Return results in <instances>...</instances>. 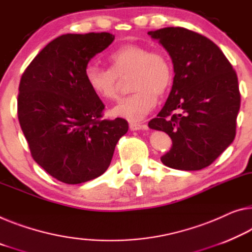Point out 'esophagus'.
Masks as SVG:
<instances>
[{"label":"esophagus","mask_w":252,"mask_h":252,"mask_svg":"<svg viewBox=\"0 0 252 252\" xmlns=\"http://www.w3.org/2000/svg\"><path fill=\"white\" fill-rule=\"evenodd\" d=\"M129 128L130 130H139V129H144L146 128V126L142 123H137V122H130L129 123Z\"/></svg>","instance_id":"34e87169"}]
</instances>
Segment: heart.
<instances>
[{"instance_id":"obj_1","label":"heart","mask_w":252,"mask_h":252,"mask_svg":"<svg viewBox=\"0 0 252 252\" xmlns=\"http://www.w3.org/2000/svg\"><path fill=\"white\" fill-rule=\"evenodd\" d=\"M109 68L89 64L84 71L89 88L99 98L114 101L121 92V80L129 75L133 91L113 108L111 113L129 122H139L156 107L158 98L171 87V61L160 50L141 44H124L108 56Z\"/></svg>"}]
</instances>
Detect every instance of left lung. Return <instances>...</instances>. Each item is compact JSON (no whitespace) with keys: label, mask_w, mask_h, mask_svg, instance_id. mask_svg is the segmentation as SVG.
<instances>
[{"label":"left lung","mask_w":252,"mask_h":252,"mask_svg":"<svg viewBox=\"0 0 252 252\" xmlns=\"http://www.w3.org/2000/svg\"><path fill=\"white\" fill-rule=\"evenodd\" d=\"M149 34L168 50L175 77L171 92L151 129L162 130L172 148L161 158L172 169H204L235 137L240 109L237 73L218 45L203 34L168 27Z\"/></svg>","instance_id":"1"}]
</instances>
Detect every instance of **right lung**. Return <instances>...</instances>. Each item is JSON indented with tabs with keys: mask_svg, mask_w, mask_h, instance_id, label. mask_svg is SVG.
<instances>
[{
	"mask_svg": "<svg viewBox=\"0 0 252 252\" xmlns=\"http://www.w3.org/2000/svg\"><path fill=\"white\" fill-rule=\"evenodd\" d=\"M109 32L55 38L23 72L18 118L33 160L48 175L76 185L101 176L128 130L123 118L103 119L104 104L89 88V61L114 41Z\"/></svg>",
	"mask_w": 252,
	"mask_h": 252,
	"instance_id": "1",
	"label": "right lung"
}]
</instances>
